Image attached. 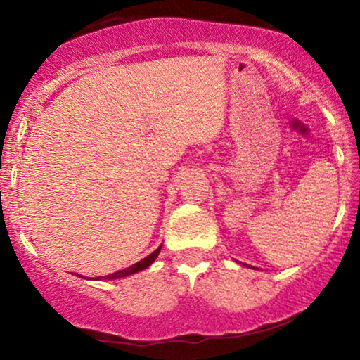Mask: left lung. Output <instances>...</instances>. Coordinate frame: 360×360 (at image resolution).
<instances>
[{
	"mask_svg": "<svg viewBox=\"0 0 360 360\" xmlns=\"http://www.w3.org/2000/svg\"><path fill=\"white\" fill-rule=\"evenodd\" d=\"M244 265H245V267H250V265H248V264H244ZM252 269H254V267H252Z\"/></svg>",
	"mask_w": 360,
	"mask_h": 360,
	"instance_id": "obj_1",
	"label": "left lung"
}]
</instances>
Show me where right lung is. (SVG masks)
Segmentation results:
<instances>
[{"label": "right lung", "instance_id": "obj_1", "mask_svg": "<svg viewBox=\"0 0 360 360\" xmlns=\"http://www.w3.org/2000/svg\"><path fill=\"white\" fill-rule=\"evenodd\" d=\"M160 249H162V244L159 245V248H157V249L154 250V252L149 254V255H147V257H144L142 260H139V262L132 264L131 267L122 269V270H120V272H115V274L105 275V277H96V278H91V280H117V278L127 277V275H132V274L141 272V270H144V269L149 267V265L154 264V260H155L157 257H159ZM75 275H77V277H80V278H86V277H83V275H80V274H75ZM86 280H90V278H86Z\"/></svg>", "mask_w": 360, "mask_h": 360}]
</instances>
